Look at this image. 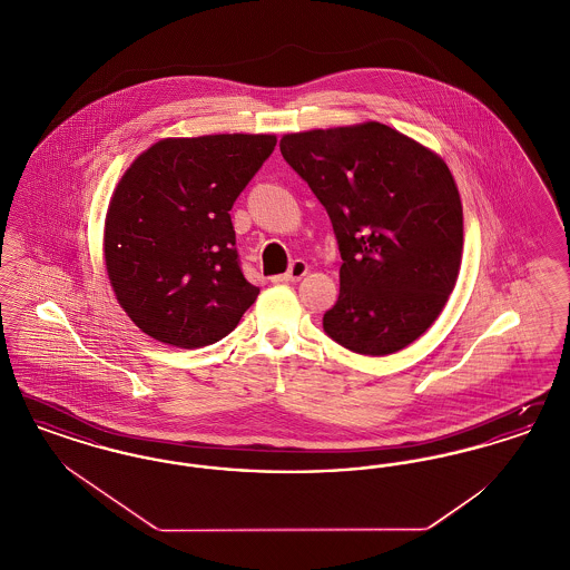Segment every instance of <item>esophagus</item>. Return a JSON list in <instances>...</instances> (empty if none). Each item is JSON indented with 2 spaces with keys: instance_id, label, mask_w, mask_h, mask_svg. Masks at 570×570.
Here are the masks:
<instances>
[{
  "instance_id": "esophagus-1",
  "label": "esophagus",
  "mask_w": 570,
  "mask_h": 570,
  "mask_svg": "<svg viewBox=\"0 0 570 570\" xmlns=\"http://www.w3.org/2000/svg\"><path fill=\"white\" fill-rule=\"evenodd\" d=\"M305 273H307V263H305V261H295V263L291 265V269H288V272L282 273V275H273L272 282H275V284L297 282V279H301Z\"/></svg>"
}]
</instances>
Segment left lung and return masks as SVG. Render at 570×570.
<instances>
[{"mask_svg":"<svg viewBox=\"0 0 570 570\" xmlns=\"http://www.w3.org/2000/svg\"><path fill=\"white\" fill-rule=\"evenodd\" d=\"M279 151L323 203L344 261L326 335L370 356L406 348L460 273L463 212L449 166L379 121L284 135Z\"/></svg>","mask_w":570,"mask_h":570,"instance_id":"8db88e82","label":"left lung"}]
</instances>
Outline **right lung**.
Listing matches in <instances>:
<instances>
[{
    "label": "right lung",
    "instance_id": "1",
    "mask_svg": "<svg viewBox=\"0 0 570 570\" xmlns=\"http://www.w3.org/2000/svg\"><path fill=\"white\" fill-rule=\"evenodd\" d=\"M273 135L164 138L119 179L105 263L124 312L149 337L216 344L258 297L239 267L230 209L269 158Z\"/></svg>",
    "mask_w": 570,
    "mask_h": 570
}]
</instances>
